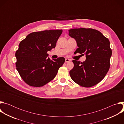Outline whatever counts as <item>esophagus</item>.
<instances>
[{"instance_id": "34e87169", "label": "esophagus", "mask_w": 124, "mask_h": 124, "mask_svg": "<svg viewBox=\"0 0 124 124\" xmlns=\"http://www.w3.org/2000/svg\"><path fill=\"white\" fill-rule=\"evenodd\" d=\"M70 61V59H68V58H66V59H65V62H66V63L69 62Z\"/></svg>"}]
</instances>
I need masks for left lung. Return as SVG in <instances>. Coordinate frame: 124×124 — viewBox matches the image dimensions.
Wrapping results in <instances>:
<instances>
[{
  "label": "left lung",
  "mask_w": 124,
  "mask_h": 124,
  "mask_svg": "<svg viewBox=\"0 0 124 124\" xmlns=\"http://www.w3.org/2000/svg\"><path fill=\"white\" fill-rule=\"evenodd\" d=\"M69 35L74 38L78 48L76 53L86 55L83 62L73 60L74 67L70 71L72 80L80 86L92 87L101 81L110 68L112 50L109 40L102 34L92 28L69 30Z\"/></svg>",
  "instance_id": "left-lung-1"
}]
</instances>
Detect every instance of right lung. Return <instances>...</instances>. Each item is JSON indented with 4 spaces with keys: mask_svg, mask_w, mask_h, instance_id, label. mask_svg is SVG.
Wrapping results in <instances>:
<instances>
[{
    "mask_svg": "<svg viewBox=\"0 0 124 124\" xmlns=\"http://www.w3.org/2000/svg\"><path fill=\"white\" fill-rule=\"evenodd\" d=\"M62 29L34 32L22 40L15 56L16 66L21 77L28 85L43 86L54 79L65 62L64 57L50 60L48 51L54 48Z\"/></svg>",
    "mask_w": 124,
    "mask_h": 124,
    "instance_id": "add662e5",
    "label": "right lung"
}]
</instances>
